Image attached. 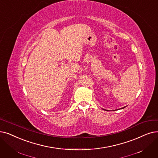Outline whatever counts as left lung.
Here are the masks:
<instances>
[{"instance_id":"obj_1","label":"left lung","mask_w":158,"mask_h":158,"mask_svg":"<svg viewBox=\"0 0 158 158\" xmlns=\"http://www.w3.org/2000/svg\"><path fill=\"white\" fill-rule=\"evenodd\" d=\"M125 108V107H123V108H121V109H123V108ZM103 110H105V109H103Z\"/></svg>"}]
</instances>
